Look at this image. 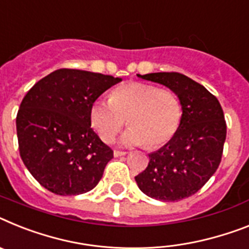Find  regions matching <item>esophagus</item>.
I'll use <instances>...</instances> for the list:
<instances>
[{"instance_id":"1","label":"esophagus","mask_w":249,"mask_h":249,"mask_svg":"<svg viewBox=\"0 0 249 249\" xmlns=\"http://www.w3.org/2000/svg\"><path fill=\"white\" fill-rule=\"evenodd\" d=\"M126 152H121V150H114V157H121V156H125Z\"/></svg>"}]
</instances>
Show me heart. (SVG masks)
Segmentation results:
<instances>
[{
    "label": "heart",
    "instance_id": "1",
    "mask_svg": "<svg viewBox=\"0 0 249 249\" xmlns=\"http://www.w3.org/2000/svg\"><path fill=\"white\" fill-rule=\"evenodd\" d=\"M181 102L171 89L143 82H129L114 89L110 100H96L89 107V123L104 142H111L125 124L120 143L126 147L145 143L157 148L170 142L181 123Z\"/></svg>",
    "mask_w": 249,
    "mask_h": 249
}]
</instances>
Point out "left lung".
<instances>
[{"label": "left lung", "mask_w": 249, "mask_h": 249, "mask_svg": "<svg viewBox=\"0 0 249 249\" xmlns=\"http://www.w3.org/2000/svg\"><path fill=\"white\" fill-rule=\"evenodd\" d=\"M166 86L181 102L182 116L176 134L149 156L148 167L135 176L145 195L160 201H178L194 195L218 170L227 124L218 99L185 74L158 72L137 74Z\"/></svg>", "instance_id": "left-lung-1"}]
</instances>
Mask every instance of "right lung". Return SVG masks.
<instances>
[{
	"label": "right lung",
	"instance_id": "obj_1",
	"mask_svg": "<svg viewBox=\"0 0 249 249\" xmlns=\"http://www.w3.org/2000/svg\"><path fill=\"white\" fill-rule=\"evenodd\" d=\"M120 81L63 68L29 89L16 118L18 149L43 187L71 196L91 191L99 183L114 152L91 128L89 107Z\"/></svg>",
	"mask_w": 249,
	"mask_h": 249
}]
</instances>
